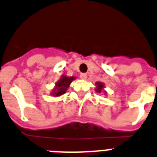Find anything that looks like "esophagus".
Instances as JSON below:
<instances>
[{"label":"esophagus","instance_id":"1","mask_svg":"<svg viewBox=\"0 0 157 157\" xmlns=\"http://www.w3.org/2000/svg\"><path fill=\"white\" fill-rule=\"evenodd\" d=\"M80 78H81V80H85V79L87 78V74H85V73H81V74L80 75Z\"/></svg>","mask_w":157,"mask_h":157}]
</instances>
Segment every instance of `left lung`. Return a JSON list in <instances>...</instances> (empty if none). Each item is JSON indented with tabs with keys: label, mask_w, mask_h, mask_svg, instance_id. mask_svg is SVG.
<instances>
[{
	"label": "left lung",
	"mask_w": 157,
	"mask_h": 157,
	"mask_svg": "<svg viewBox=\"0 0 157 157\" xmlns=\"http://www.w3.org/2000/svg\"><path fill=\"white\" fill-rule=\"evenodd\" d=\"M95 85H96V89H95V91L97 93H101V92H104L105 94H106V92L104 90V88H105V85L103 84L102 82H96L95 83Z\"/></svg>",
	"instance_id": "8db88e82"
}]
</instances>
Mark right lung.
Wrapping results in <instances>:
<instances>
[{
	"label": "right lung",
	"instance_id": "obj_1",
	"mask_svg": "<svg viewBox=\"0 0 157 157\" xmlns=\"http://www.w3.org/2000/svg\"><path fill=\"white\" fill-rule=\"evenodd\" d=\"M75 79V76H67L66 75L61 76V78L56 83L55 88L52 90L51 95L53 97H59L65 94L67 89L69 88L70 84Z\"/></svg>",
	"mask_w": 157,
	"mask_h": 157
}]
</instances>
